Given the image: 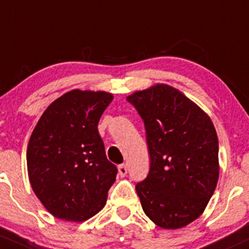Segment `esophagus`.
<instances>
[{
  "label": "esophagus",
  "mask_w": 249,
  "mask_h": 249,
  "mask_svg": "<svg viewBox=\"0 0 249 249\" xmlns=\"http://www.w3.org/2000/svg\"><path fill=\"white\" fill-rule=\"evenodd\" d=\"M118 172H119L120 177H125V175L127 174V167H126V164H120V166L118 167Z\"/></svg>",
  "instance_id": "34e87169"
}]
</instances>
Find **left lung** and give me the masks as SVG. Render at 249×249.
<instances>
[{
	"label": "left lung",
	"mask_w": 249,
	"mask_h": 249,
	"mask_svg": "<svg viewBox=\"0 0 249 249\" xmlns=\"http://www.w3.org/2000/svg\"><path fill=\"white\" fill-rule=\"evenodd\" d=\"M144 123L150 168L136 191L146 216L164 229L203 213L218 180V138L208 114L181 91L156 85L126 98Z\"/></svg>",
	"instance_id": "obj_1"
}]
</instances>
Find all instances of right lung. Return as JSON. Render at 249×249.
Instances as JSON below:
<instances>
[{"mask_svg": "<svg viewBox=\"0 0 249 249\" xmlns=\"http://www.w3.org/2000/svg\"><path fill=\"white\" fill-rule=\"evenodd\" d=\"M112 100L105 91H68L46 108L31 135V186L57 218L86 221L106 204L118 169L106 158L98 123Z\"/></svg>", "mask_w": 249, "mask_h": 249, "instance_id": "add662e5", "label": "right lung"}]
</instances>
